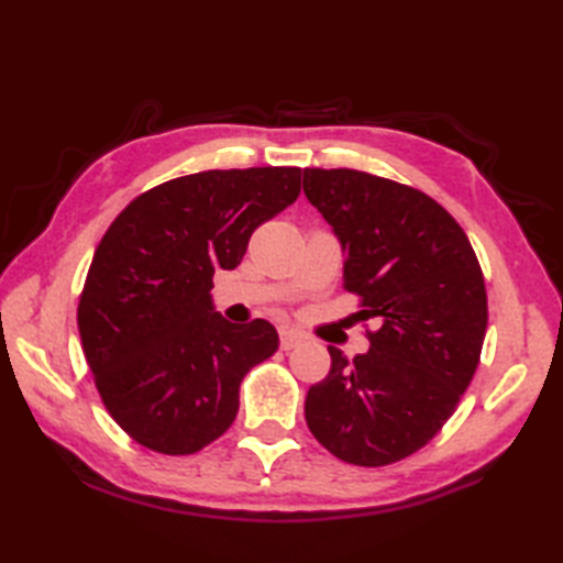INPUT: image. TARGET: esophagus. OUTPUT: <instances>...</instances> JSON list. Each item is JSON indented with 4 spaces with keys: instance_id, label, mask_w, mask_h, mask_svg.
<instances>
[{
    "instance_id": "1",
    "label": "esophagus",
    "mask_w": 563,
    "mask_h": 563,
    "mask_svg": "<svg viewBox=\"0 0 563 563\" xmlns=\"http://www.w3.org/2000/svg\"><path fill=\"white\" fill-rule=\"evenodd\" d=\"M302 343V336L297 331H280V349L283 351H292Z\"/></svg>"
}]
</instances>
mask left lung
Wrapping results in <instances>:
<instances>
[{
    "instance_id": "1",
    "label": "left lung",
    "mask_w": 563,
    "mask_h": 563,
    "mask_svg": "<svg viewBox=\"0 0 563 563\" xmlns=\"http://www.w3.org/2000/svg\"><path fill=\"white\" fill-rule=\"evenodd\" d=\"M305 196L343 249V288L377 319L369 351L309 387L305 418L339 460L385 466L438 435L479 365L486 285L470 239L421 190L355 169H305Z\"/></svg>"
}]
</instances>
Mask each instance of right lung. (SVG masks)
I'll use <instances>...</instances> for the list:
<instances>
[{"label": "right lung", "instance_id": "add662e5", "mask_svg": "<svg viewBox=\"0 0 563 563\" xmlns=\"http://www.w3.org/2000/svg\"><path fill=\"white\" fill-rule=\"evenodd\" d=\"M300 178L297 166L181 176L137 196L103 234L77 324L103 406L140 445H210L236 418L244 375L278 351L273 324H232L210 290L256 227L292 206Z\"/></svg>", "mask_w": 563, "mask_h": 563}]
</instances>
